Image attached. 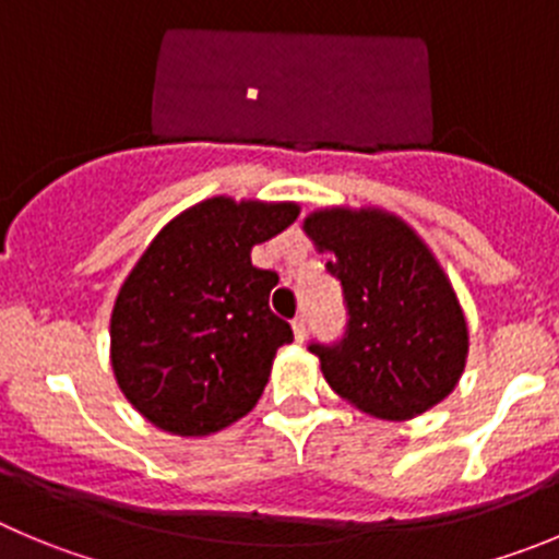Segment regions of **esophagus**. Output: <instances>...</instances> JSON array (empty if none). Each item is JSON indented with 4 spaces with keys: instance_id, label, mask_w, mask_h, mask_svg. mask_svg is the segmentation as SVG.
Listing matches in <instances>:
<instances>
[{
    "instance_id": "1",
    "label": "esophagus",
    "mask_w": 559,
    "mask_h": 559,
    "mask_svg": "<svg viewBox=\"0 0 559 559\" xmlns=\"http://www.w3.org/2000/svg\"><path fill=\"white\" fill-rule=\"evenodd\" d=\"M292 331H295L297 342H304L306 333H309V317H295V320H292Z\"/></svg>"
}]
</instances>
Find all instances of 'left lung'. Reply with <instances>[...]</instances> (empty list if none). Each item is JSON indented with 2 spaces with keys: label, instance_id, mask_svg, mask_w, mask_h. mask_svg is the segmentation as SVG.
<instances>
[{
  "label": "left lung",
  "instance_id": "1",
  "mask_svg": "<svg viewBox=\"0 0 559 559\" xmlns=\"http://www.w3.org/2000/svg\"><path fill=\"white\" fill-rule=\"evenodd\" d=\"M317 250L333 253L347 328L311 342L328 385L378 419L425 414L461 380L468 325L450 278L403 217L383 209H317L304 221Z\"/></svg>",
  "mask_w": 559,
  "mask_h": 559
}]
</instances>
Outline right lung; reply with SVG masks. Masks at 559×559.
Returning <instances> with one entry per match:
<instances>
[{
	"mask_svg": "<svg viewBox=\"0 0 559 559\" xmlns=\"http://www.w3.org/2000/svg\"><path fill=\"white\" fill-rule=\"evenodd\" d=\"M300 215L297 203L217 195L162 228L115 297L109 361L123 397L159 430L212 436L262 397L292 342L270 311L273 270L250 262Z\"/></svg>",
	"mask_w": 559,
	"mask_h": 559,
	"instance_id": "obj_1",
	"label": "right lung"
}]
</instances>
